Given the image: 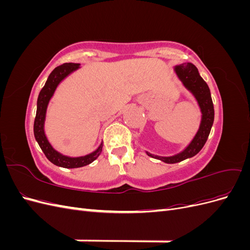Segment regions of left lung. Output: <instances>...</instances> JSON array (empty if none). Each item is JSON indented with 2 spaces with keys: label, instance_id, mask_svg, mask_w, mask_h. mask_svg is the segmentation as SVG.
I'll return each mask as SVG.
<instances>
[{
  "label": "left lung",
  "instance_id": "1",
  "mask_svg": "<svg viewBox=\"0 0 250 250\" xmlns=\"http://www.w3.org/2000/svg\"><path fill=\"white\" fill-rule=\"evenodd\" d=\"M173 71L183 86L188 92H190V94L194 97L195 101L197 102L201 112V118L197 132L195 133L192 141L180 152L170 156H161L145 151L147 155L160 160L166 164L183 162L187 158L193 157L197 154L208 138L215 116L213 100H211L208 85L200 76L197 67L191 62H184L174 65Z\"/></svg>",
  "mask_w": 250,
  "mask_h": 250
}]
</instances>
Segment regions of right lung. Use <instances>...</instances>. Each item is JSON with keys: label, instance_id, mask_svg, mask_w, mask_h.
I'll list each match as a JSON object with an SVG mask.
<instances>
[{"label": "right lung", "instance_id": "obj_1", "mask_svg": "<svg viewBox=\"0 0 250 250\" xmlns=\"http://www.w3.org/2000/svg\"><path fill=\"white\" fill-rule=\"evenodd\" d=\"M80 63H64L55 67L54 70L51 72L49 77L44 83L43 87L40 92L39 98H37V104H36V116L34 120V138L36 142L39 143L41 149L44 155L47 156L48 160L58 167L66 168V169H74V168H80L84 167L86 165L93 163L96 158L100 155L103 142L99 144L96 150L85 155L80 156H69L65 155L62 152H59L53 147L44 130V125H46V119H47V110L49 107L50 101L54 96L58 85L62 83L66 77L77 70L80 69Z\"/></svg>", "mask_w": 250, "mask_h": 250}]
</instances>
